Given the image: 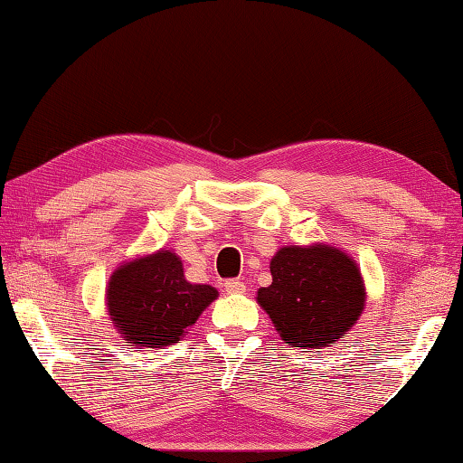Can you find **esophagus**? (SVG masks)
<instances>
[{
	"label": "esophagus",
	"instance_id": "1",
	"mask_svg": "<svg viewBox=\"0 0 463 463\" xmlns=\"http://www.w3.org/2000/svg\"><path fill=\"white\" fill-rule=\"evenodd\" d=\"M224 289L229 294H245L247 286H245V281H241V279H229L224 284Z\"/></svg>",
	"mask_w": 463,
	"mask_h": 463
}]
</instances>
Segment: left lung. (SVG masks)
<instances>
[{"label": "left lung", "instance_id": "8db88e82", "mask_svg": "<svg viewBox=\"0 0 463 463\" xmlns=\"http://www.w3.org/2000/svg\"><path fill=\"white\" fill-rule=\"evenodd\" d=\"M271 284L257 289L281 339L302 349H323L345 339L365 308V281L343 249L312 242L286 245L269 261Z\"/></svg>", "mask_w": 463, "mask_h": 463}]
</instances>
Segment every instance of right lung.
<instances>
[{
	"instance_id": "1",
	"label": "right lung",
	"mask_w": 463,
	"mask_h": 463,
	"mask_svg": "<svg viewBox=\"0 0 463 463\" xmlns=\"http://www.w3.org/2000/svg\"><path fill=\"white\" fill-rule=\"evenodd\" d=\"M218 298V289L185 279L182 257L169 249L120 263L106 286V312L130 347L179 343Z\"/></svg>"
}]
</instances>
